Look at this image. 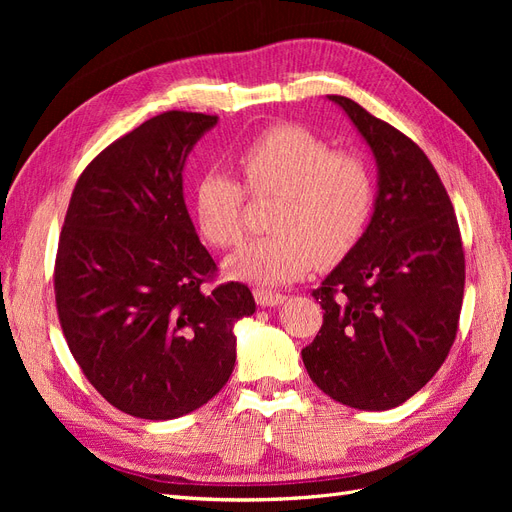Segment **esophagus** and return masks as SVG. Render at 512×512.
<instances>
[{
    "mask_svg": "<svg viewBox=\"0 0 512 512\" xmlns=\"http://www.w3.org/2000/svg\"><path fill=\"white\" fill-rule=\"evenodd\" d=\"M254 299L262 307H275V305H280V303L286 301L284 294L273 292V290H265V288H256L254 290Z\"/></svg>",
    "mask_w": 512,
    "mask_h": 512,
    "instance_id": "34e87169",
    "label": "esophagus"
}]
</instances>
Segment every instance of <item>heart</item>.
<instances>
[{"label": "heart", "mask_w": 512, "mask_h": 512, "mask_svg": "<svg viewBox=\"0 0 512 512\" xmlns=\"http://www.w3.org/2000/svg\"><path fill=\"white\" fill-rule=\"evenodd\" d=\"M245 184L256 198L277 196L275 235L254 241L228 260V273L256 284L299 280L318 260L344 258L359 243L376 207V177L365 158L335 147L307 128L275 126L237 153ZM247 191L228 170L209 166L194 185L200 235L220 250L245 239Z\"/></svg>", "instance_id": "heart-1"}]
</instances>
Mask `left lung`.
I'll list each match as a JSON object with an SVG mask.
<instances>
[{
  "mask_svg": "<svg viewBox=\"0 0 512 512\" xmlns=\"http://www.w3.org/2000/svg\"><path fill=\"white\" fill-rule=\"evenodd\" d=\"M329 100L374 151L378 198L365 235L312 290L322 327L301 356L309 378L339 404L389 410L421 391L451 352L466 256L425 151L354 100Z\"/></svg>",
  "mask_w": 512,
  "mask_h": 512,
  "instance_id": "1",
  "label": "left lung"
}]
</instances>
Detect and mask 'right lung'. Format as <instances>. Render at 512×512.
I'll return each instance as SVG.
<instances>
[{
    "label": "right lung",
    "instance_id": "obj_1",
    "mask_svg": "<svg viewBox=\"0 0 512 512\" xmlns=\"http://www.w3.org/2000/svg\"><path fill=\"white\" fill-rule=\"evenodd\" d=\"M218 115L166 111L87 164L55 258V303L74 361L117 410L166 421L218 395L250 288L205 284L218 265L183 200V164Z\"/></svg>",
    "mask_w": 512,
    "mask_h": 512
}]
</instances>
